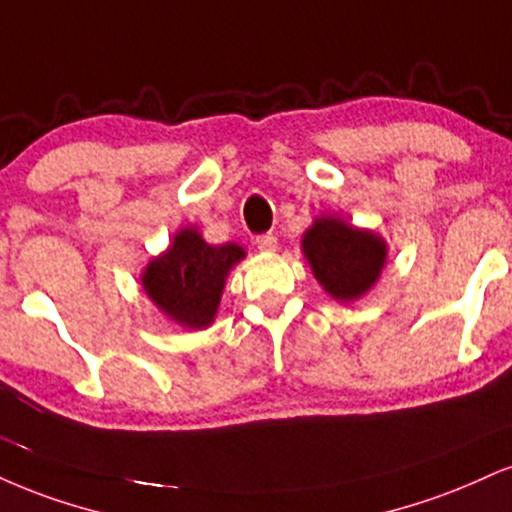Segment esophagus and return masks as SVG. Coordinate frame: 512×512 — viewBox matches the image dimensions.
Returning <instances> with one entry per match:
<instances>
[{"label": "esophagus", "mask_w": 512, "mask_h": 512, "mask_svg": "<svg viewBox=\"0 0 512 512\" xmlns=\"http://www.w3.org/2000/svg\"><path fill=\"white\" fill-rule=\"evenodd\" d=\"M255 243H257V248H260L262 252H276V238L272 236V233H264V236H257Z\"/></svg>", "instance_id": "34e87169"}]
</instances>
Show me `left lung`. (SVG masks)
Returning a JSON list of instances; mask_svg holds the SVG:
<instances>
[{"mask_svg": "<svg viewBox=\"0 0 512 512\" xmlns=\"http://www.w3.org/2000/svg\"><path fill=\"white\" fill-rule=\"evenodd\" d=\"M300 250L319 286L338 303L372 291L389 260V245L379 233L336 214H319L300 238Z\"/></svg>", "mask_w": 512, "mask_h": 512, "instance_id": "8db88e82", "label": "left lung"}]
</instances>
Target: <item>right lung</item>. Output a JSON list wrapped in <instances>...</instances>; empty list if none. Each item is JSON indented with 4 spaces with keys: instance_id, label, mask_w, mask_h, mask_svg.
<instances>
[{
    "instance_id": "1",
    "label": "right lung",
    "mask_w": 512,
    "mask_h": 512,
    "mask_svg": "<svg viewBox=\"0 0 512 512\" xmlns=\"http://www.w3.org/2000/svg\"><path fill=\"white\" fill-rule=\"evenodd\" d=\"M240 260H245L240 245H209L197 226H183L169 248L147 262L140 283L164 317L200 331L214 324L226 279Z\"/></svg>"
}]
</instances>
